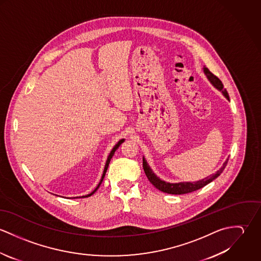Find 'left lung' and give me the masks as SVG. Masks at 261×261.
Here are the masks:
<instances>
[{"instance_id": "1", "label": "left lung", "mask_w": 261, "mask_h": 261, "mask_svg": "<svg viewBox=\"0 0 261 261\" xmlns=\"http://www.w3.org/2000/svg\"><path fill=\"white\" fill-rule=\"evenodd\" d=\"M204 72L205 74L207 75L208 79L211 81V83L216 87L218 88L219 90H221L223 92L225 97L227 99H229V95L227 93V91L224 89L223 83L221 82V80L216 76V75L213 74L207 67H204ZM228 163V159L225 161V163L223 164V167L216 172V174H213L212 176L210 177H207L201 181H197V182H185V183H176V184H171V183H166L162 180H160L153 173L152 171L150 170V168L149 167V165L147 164L145 158H143V168H144V171L146 173V176L148 177L149 182L155 187L156 189H159L160 191L164 192V193H168V194H173V195H181V194H187V193H191V192H194V191H197L201 188H203L204 186H206L207 184L211 183L214 179H216L222 172H223L226 165Z\"/></svg>"}]
</instances>
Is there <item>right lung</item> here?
<instances>
[{
    "mask_svg": "<svg viewBox=\"0 0 261 261\" xmlns=\"http://www.w3.org/2000/svg\"><path fill=\"white\" fill-rule=\"evenodd\" d=\"M124 140H120L114 147H113V149H112V151H111V153H110V155H109V158H108V161H107V164H106V167H105V171H103V174H102V177H101V180H100V182H99V184L97 185V187L93 190V192H91L90 194H88V195H86V196H82V197H89V196H91L92 194H94V192H96V190L99 188L100 186V184L102 183V181H103V178H105V176H106V173H107V170H108V168H109V165H110V162H111V160H112V155H113V153L115 152V150L117 149V148L120 146V144L123 142ZM77 198V197H76Z\"/></svg>",
    "mask_w": 261,
    "mask_h": 261,
    "instance_id": "1",
    "label": "right lung"
}]
</instances>
